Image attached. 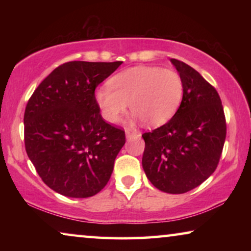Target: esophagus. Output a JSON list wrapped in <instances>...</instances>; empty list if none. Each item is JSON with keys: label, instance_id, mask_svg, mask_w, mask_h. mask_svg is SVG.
Returning <instances> with one entry per match:
<instances>
[{"label": "esophagus", "instance_id": "1", "mask_svg": "<svg viewBox=\"0 0 251 251\" xmlns=\"http://www.w3.org/2000/svg\"><path fill=\"white\" fill-rule=\"evenodd\" d=\"M138 135V132L136 131V130H126V138H131V137H135Z\"/></svg>", "mask_w": 251, "mask_h": 251}]
</instances>
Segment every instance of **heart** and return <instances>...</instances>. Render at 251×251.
Returning <instances> with one entry per match:
<instances>
[{"instance_id": "1", "label": "heart", "mask_w": 251, "mask_h": 251, "mask_svg": "<svg viewBox=\"0 0 251 251\" xmlns=\"http://www.w3.org/2000/svg\"><path fill=\"white\" fill-rule=\"evenodd\" d=\"M108 85L95 94L101 116L108 123H118L129 104L144 125L161 126L176 113L184 95L179 73L159 66L128 68L114 75Z\"/></svg>"}]
</instances>
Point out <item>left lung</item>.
Listing matches in <instances>:
<instances>
[{
	"instance_id": "obj_1",
	"label": "left lung",
	"mask_w": 251,
	"mask_h": 251,
	"mask_svg": "<svg viewBox=\"0 0 251 251\" xmlns=\"http://www.w3.org/2000/svg\"><path fill=\"white\" fill-rule=\"evenodd\" d=\"M184 82L179 108L166 125L143 133V168L160 191L181 194L214 174L226 138L218 92L190 65L171 59Z\"/></svg>"
}]
</instances>
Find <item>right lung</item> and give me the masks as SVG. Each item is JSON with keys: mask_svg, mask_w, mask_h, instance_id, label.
I'll use <instances>...</instances> for the list:
<instances>
[{"mask_svg": "<svg viewBox=\"0 0 251 251\" xmlns=\"http://www.w3.org/2000/svg\"><path fill=\"white\" fill-rule=\"evenodd\" d=\"M121 64L68 61L54 68L27 102V155L57 193L89 198L111 178L126 133L101 118L95 90Z\"/></svg>", "mask_w": 251, "mask_h": 251, "instance_id": "add662e5", "label": "right lung"}]
</instances>
